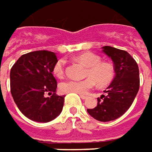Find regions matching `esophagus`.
<instances>
[{
	"label": "esophagus",
	"mask_w": 152,
	"mask_h": 152,
	"mask_svg": "<svg viewBox=\"0 0 152 152\" xmlns=\"http://www.w3.org/2000/svg\"><path fill=\"white\" fill-rule=\"evenodd\" d=\"M80 97H81V99H83V100H85V99H87V96H83V95H80Z\"/></svg>",
	"instance_id": "34e87169"
}]
</instances>
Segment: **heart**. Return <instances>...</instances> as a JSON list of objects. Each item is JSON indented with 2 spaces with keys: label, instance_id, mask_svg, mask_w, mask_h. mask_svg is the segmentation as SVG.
Instances as JSON below:
<instances>
[{
  "label": "heart",
  "instance_id": "b5f03b06",
  "mask_svg": "<svg viewBox=\"0 0 152 152\" xmlns=\"http://www.w3.org/2000/svg\"><path fill=\"white\" fill-rule=\"evenodd\" d=\"M76 59L87 67L84 79H69L60 85V91L63 93H76L79 95H86L93 89L96 83L99 86H106L110 84L115 76V67L112 62L102 61L101 57L92 52H85L79 55ZM64 59L56 61L53 67V73L61 79L65 73Z\"/></svg>",
  "mask_w": 152,
  "mask_h": 152
}]
</instances>
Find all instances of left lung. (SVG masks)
Here are the masks:
<instances>
[{"label": "left lung", "instance_id": "left-lung-1", "mask_svg": "<svg viewBox=\"0 0 152 152\" xmlns=\"http://www.w3.org/2000/svg\"><path fill=\"white\" fill-rule=\"evenodd\" d=\"M102 49L113 61L116 75L104 91L107 96L97 98L96 107L87 112L95 119L109 122L120 118L130 107L140 88V73L137 62L127 51L107 45Z\"/></svg>", "mask_w": 152, "mask_h": 152}]
</instances>
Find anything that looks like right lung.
Instances as JSON below:
<instances>
[{
    "label": "right lung",
    "mask_w": 152,
    "mask_h": 152,
    "mask_svg": "<svg viewBox=\"0 0 152 152\" xmlns=\"http://www.w3.org/2000/svg\"><path fill=\"white\" fill-rule=\"evenodd\" d=\"M55 52L35 50L21 56L10 72L11 93L20 112L30 120L47 123L61 113L65 96H57L53 67ZM48 94L51 96L45 97Z\"/></svg>",
    "instance_id": "obj_1"
}]
</instances>
